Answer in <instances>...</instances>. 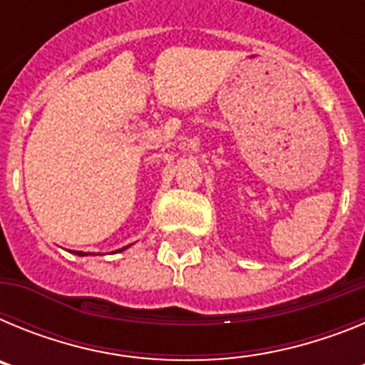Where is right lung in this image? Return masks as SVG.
I'll use <instances>...</instances> for the list:
<instances>
[{
    "label": "right lung",
    "mask_w": 365,
    "mask_h": 365,
    "mask_svg": "<svg viewBox=\"0 0 365 365\" xmlns=\"http://www.w3.org/2000/svg\"><path fill=\"white\" fill-rule=\"evenodd\" d=\"M122 250H124V248H120V252H122ZM76 254H78V256H86V254H83V252H76Z\"/></svg>",
    "instance_id": "obj_1"
}]
</instances>
